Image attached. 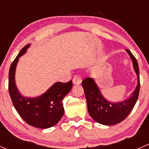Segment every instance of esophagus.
Masks as SVG:
<instances>
[{"label":"esophagus","mask_w":149,"mask_h":149,"mask_svg":"<svg viewBox=\"0 0 149 149\" xmlns=\"http://www.w3.org/2000/svg\"><path fill=\"white\" fill-rule=\"evenodd\" d=\"M81 82V79L80 76H75L73 79V83L74 84H80Z\"/></svg>","instance_id":"34e87169"}]
</instances>
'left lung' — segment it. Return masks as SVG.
Returning a JSON list of instances; mask_svg holds the SVG:
<instances>
[{
  "label": "left lung",
  "instance_id": "8db88e82",
  "mask_svg": "<svg viewBox=\"0 0 149 149\" xmlns=\"http://www.w3.org/2000/svg\"><path fill=\"white\" fill-rule=\"evenodd\" d=\"M127 52L132 59L138 81L136 89L127 100L117 103L108 102L102 96L92 78H86L82 81L89 115L94 120L102 125H113L125 120L133 109L138 98L141 85L138 63L131 52L129 49H127Z\"/></svg>",
  "mask_w": 149,
  "mask_h": 149
}]
</instances>
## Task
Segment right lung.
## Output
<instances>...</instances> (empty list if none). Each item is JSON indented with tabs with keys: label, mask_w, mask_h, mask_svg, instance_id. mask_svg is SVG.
<instances>
[{
	"label": "right lung",
	"mask_w": 149,
	"mask_h": 149,
	"mask_svg": "<svg viewBox=\"0 0 149 149\" xmlns=\"http://www.w3.org/2000/svg\"><path fill=\"white\" fill-rule=\"evenodd\" d=\"M30 44L24 46L10 66L8 73V92L14 108L27 124L41 129L54 126L64 114L63 98L71 89L72 81L57 82L44 95L36 98H25L18 92L14 75L19 57L24 54Z\"/></svg>",
	"instance_id": "obj_1"
}]
</instances>
